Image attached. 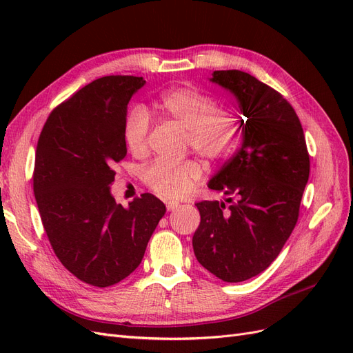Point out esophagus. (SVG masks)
<instances>
[{
    "instance_id": "obj_1",
    "label": "esophagus",
    "mask_w": 353,
    "mask_h": 353,
    "mask_svg": "<svg viewBox=\"0 0 353 353\" xmlns=\"http://www.w3.org/2000/svg\"><path fill=\"white\" fill-rule=\"evenodd\" d=\"M179 205L176 201H166V209L170 212V210H175Z\"/></svg>"
}]
</instances>
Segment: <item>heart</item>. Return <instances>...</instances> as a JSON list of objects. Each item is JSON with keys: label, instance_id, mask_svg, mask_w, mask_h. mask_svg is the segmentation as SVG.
Here are the masks:
<instances>
[{"label": "heart", "instance_id": "obj_1", "mask_svg": "<svg viewBox=\"0 0 353 353\" xmlns=\"http://www.w3.org/2000/svg\"><path fill=\"white\" fill-rule=\"evenodd\" d=\"M159 109L169 119L187 130V144L206 162L225 159L237 141L239 122L231 110L218 109L210 95L196 88L179 87L162 95ZM150 117L141 108L134 109L126 117L123 128L125 143L130 152L143 157L148 152ZM201 176V168L196 160L168 163L156 160L143 169L144 184L165 199H179L188 194Z\"/></svg>", "mask_w": 353, "mask_h": 353}]
</instances>
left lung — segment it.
Instances as JSON below:
<instances>
[{
	"label": "left lung",
	"instance_id": "obj_1",
	"mask_svg": "<svg viewBox=\"0 0 353 353\" xmlns=\"http://www.w3.org/2000/svg\"><path fill=\"white\" fill-rule=\"evenodd\" d=\"M210 81L236 95L245 119L241 147L208 184L228 199L196 203L193 249L219 280L240 283L268 268L294 230L309 153L302 123L279 91L241 70H215Z\"/></svg>",
	"mask_w": 353,
	"mask_h": 353
}]
</instances>
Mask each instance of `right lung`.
<instances>
[{"label":"right lung","instance_id":"add662e5","mask_svg":"<svg viewBox=\"0 0 353 353\" xmlns=\"http://www.w3.org/2000/svg\"><path fill=\"white\" fill-rule=\"evenodd\" d=\"M138 77H103L59 104L42 128L34 193L52 250L78 280L109 287L137 270L166 212L144 193L130 206L110 193L114 165L126 156L123 128Z\"/></svg>","mask_w":353,"mask_h":353}]
</instances>
